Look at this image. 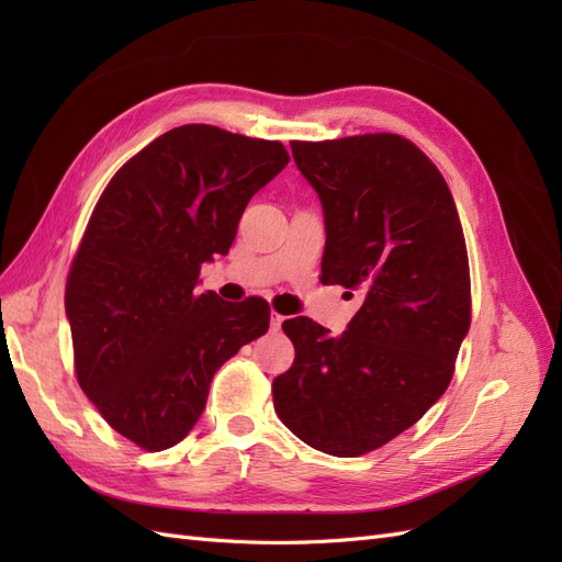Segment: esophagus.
I'll list each match as a JSON object with an SVG mask.
<instances>
[{"instance_id":"obj_1","label":"esophagus","mask_w":562,"mask_h":562,"mask_svg":"<svg viewBox=\"0 0 562 562\" xmlns=\"http://www.w3.org/2000/svg\"><path fill=\"white\" fill-rule=\"evenodd\" d=\"M281 323H283V316L277 314V312H271V330H279Z\"/></svg>"}]
</instances>
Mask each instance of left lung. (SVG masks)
Segmentation results:
<instances>
[{"mask_svg": "<svg viewBox=\"0 0 562 562\" xmlns=\"http://www.w3.org/2000/svg\"><path fill=\"white\" fill-rule=\"evenodd\" d=\"M291 149L326 223L321 281L363 304L335 337L307 316L283 321L295 361L271 384L274 411L307 446L359 457L446 394L471 326L464 232L448 182L401 135Z\"/></svg>", "mask_w": 562, "mask_h": 562, "instance_id": "obj_1", "label": "left lung"}]
</instances>
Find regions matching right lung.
<instances>
[{"label": "right lung", "instance_id": "add662e5", "mask_svg": "<svg viewBox=\"0 0 562 562\" xmlns=\"http://www.w3.org/2000/svg\"><path fill=\"white\" fill-rule=\"evenodd\" d=\"M288 159L277 140L187 124L119 168L95 203L65 288L75 370L110 427L143 450L180 443L220 366L269 328L262 297L225 302L196 283Z\"/></svg>", "mask_w": 562, "mask_h": 562}]
</instances>
